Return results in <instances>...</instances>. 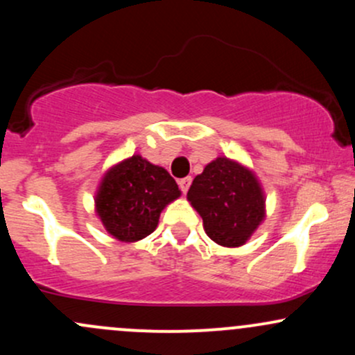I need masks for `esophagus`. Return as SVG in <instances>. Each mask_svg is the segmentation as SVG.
<instances>
[{"instance_id":"34e87169","label":"esophagus","mask_w":355,"mask_h":355,"mask_svg":"<svg viewBox=\"0 0 355 355\" xmlns=\"http://www.w3.org/2000/svg\"><path fill=\"white\" fill-rule=\"evenodd\" d=\"M190 184H192V177H185V178H182L180 182H178V185H180L182 192H184V193H187V190H189Z\"/></svg>"}]
</instances>
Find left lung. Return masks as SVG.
Wrapping results in <instances>:
<instances>
[{
	"mask_svg": "<svg viewBox=\"0 0 355 355\" xmlns=\"http://www.w3.org/2000/svg\"><path fill=\"white\" fill-rule=\"evenodd\" d=\"M187 200L204 220L205 234L224 248L246 244L266 217V197L254 171L227 157L205 165Z\"/></svg>",
	"mask_w": 355,
	"mask_h": 355,
	"instance_id": "8db88e82",
	"label": "left lung"
}]
</instances>
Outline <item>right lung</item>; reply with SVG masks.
Returning <instances> with one entry per match:
<instances>
[{"label": "right lung", "instance_id": "obj_1", "mask_svg": "<svg viewBox=\"0 0 355 355\" xmlns=\"http://www.w3.org/2000/svg\"><path fill=\"white\" fill-rule=\"evenodd\" d=\"M180 196L163 166L133 155L103 175L94 197L96 214L114 239L136 243L157 229L162 210Z\"/></svg>", "mask_w": 355, "mask_h": 355}]
</instances>
